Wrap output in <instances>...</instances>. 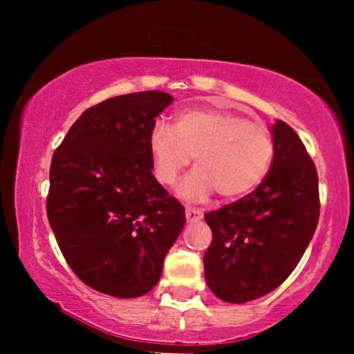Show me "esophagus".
I'll list each match as a JSON object with an SVG mask.
<instances>
[{
    "label": "esophagus",
    "mask_w": 354,
    "mask_h": 354,
    "mask_svg": "<svg viewBox=\"0 0 354 354\" xmlns=\"http://www.w3.org/2000/svg\"><path fill=\"white\" fill-rule=\"evenodd\" d=\"M185 214H186V219H188L189 223L200 221V219L203 218V213H201L200 209H196V208H186Z\"/></svg>",
    "instance_id": "obj_1"
}]
</instances>
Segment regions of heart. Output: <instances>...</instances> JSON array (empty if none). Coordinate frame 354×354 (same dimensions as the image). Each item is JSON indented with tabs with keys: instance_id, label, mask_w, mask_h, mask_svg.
I'll list each match as a JSON object with an SVG mask.
<instances>
[{
	"instance_id": "obj_1",
	"label": "heart",
	"mask_w": 354,
	"mask_h": 354,
	"mask_svg": "<svg viewBox=\"0 0 354 354\" xmlns=\"http://www.w3.org/2000/svg\"><path fill=\"white\" fill-rule=\"evenodd\" d=\"M153 171L173 185L194 158V171L180 186L183 198L203 201L216 191L223 200L246 196L266 178L274 140L265 124L218 108L186 109L174 129L156 123L149 133Z\"/></svg>"
}]
</instances>
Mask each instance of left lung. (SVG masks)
Segmentation results:
<instances>
[{"instance_id":"1","label":"left lung","mask_w":354,"mask_h":354,"mask_svg":"<svg viewBox=\"0 0 354 354\" xmlns=\"http://www.w3.org/2000/svg\"><path fill=\"white\" fill-rule=\"evenodd\" d=\"M274 158L266 178L238 201L205 214L213 233L205 278L226 303L276 290L299 263L319 218L318 173L290 124L273 126Z\"/></svg>"}]
</instances>
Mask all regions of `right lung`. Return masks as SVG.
<instances>
[{
  "mask_svg": "<svg viewBox=\"0 0 354 354\" xmlns=\"http://www.w3.org/2000/svg\"><path fill=\"white\" fill-rule=\"evenodd\" d=\"M173 101L163 91L115 96L88 108L56 148L48 221L84 284L138 298L160 281L186 216L153 176L149 133Z\"/></svg>",
  "mask_w": 354,
  "mask_h": 354,
  "instance_id": "obj_1",
  "label": "right lung"
}]
</instances>
